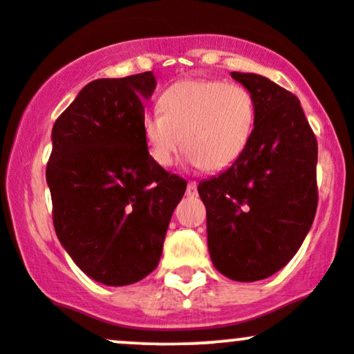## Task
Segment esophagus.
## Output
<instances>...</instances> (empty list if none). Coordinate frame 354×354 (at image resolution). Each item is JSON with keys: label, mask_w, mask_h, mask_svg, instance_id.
<instances>
[{"label": "esophagus", "mask_w": 354, "mask_h": 354, "mask_svg": "<svg viewBox=\"0 0 354 354\" xmlns=\"http://www.w3.org/2000/svg\"><path fill=\"white\" fill-rule=\"evenodd\" d=\"M186 196L189 198L198 196V185L194 181H189L188 186H186Z\"/></svg>", "instance_id": "34e87169"}]
</instances>
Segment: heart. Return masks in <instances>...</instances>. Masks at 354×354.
Returning <instances> with one entry per match:
<instances>
[{
  "label": "heart",
  "instance_id": "b5f03b06",
  "mask_svg": "<svg viewBox=\"0 0 354 354\" xmlns=\"http://www.w3.org/2000/svg\"><path fill=\"white\" fill-rule=\"evenodd\" d=\"M160 109L145 115L141 128L149 158L161 168L185 146L191 163L219 171L241 156L253 135L254 98L241 84L178 81L163 91Z\"/></svg>",
  "mask_w": 354,
  "mask_h": 354
}]
</instances>
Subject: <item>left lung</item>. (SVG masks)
<instances>
[{
  "label": "left lung",
  "mask_w": 354,
  "mask_h": 354,
  "mask_svg": "<svg viewBox=\"0 0 354 354\" xmlns=\"http://www.w3.org/2000/svg\"><path fill=\"white\" fill-rule=\"evenodd\" d=\"M253 95V135L241 156L200 183L208 250L221 274L243 283L274 274L303 245L318 206V143L299 100L254 73H231Z\"/></svg>",
  "instance_id": "left-lung-1"
}]
</instances>
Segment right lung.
<instances>
[{
  "label": "right lung",
  "mask_w": 354,
  "mask_h": 354,
  "mask_svg": "<svg viewBox=\"0 0 354 354\" xmlns=\"http://www.w3.org/2000/svg\"><path fill=\"white\" fill-rule=\"evenodd\" d=\"M153 71L88 83L51 131L46 166L56 236L76 266L126 286L158 266L186 181L149 158L143 101Z\"/></svg>",
  "instance_id": "obj_1"
}]
</instances>
